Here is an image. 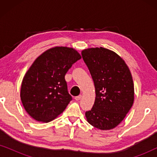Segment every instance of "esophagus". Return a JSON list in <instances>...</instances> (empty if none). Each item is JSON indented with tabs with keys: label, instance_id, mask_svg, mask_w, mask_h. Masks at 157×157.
Returning <instances> with one entry per match:
<instances>
[{
	"label": "esophagus",
	"instance_id": "34e87169",
	"mask_svg": "<svg viewBox=\"0 0 157 157\" xmlns=\"http://www.w3.org/2000/svg\"><path fill=\"white\" fill-rule=\"evenodd\" d=\"M81 97H82V95H79L78 96H76V97H75V99L76 101H79L81 98Z\"/></svg>",
	"mask_w": 157,
	"mask_h": 157
}]
</instances>
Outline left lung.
Masks as SVG:
<instances>
[{
  "label": "left lung",
  "instance_id": "8db88e82",
  "mask_svg": "<svg viewBox=\"0 0 157 157\" xmlns=\"http://www.w3.org/2000/svg\"><path fill=\"white\" fill-rule=\"evenodd\" d=\"M95 86L96 98L87 121L101 130H110L123 121L134 100L129 68L123 59L109 49L91 48L81 51Z\"/></svg>",
  "mask_w": 157,
  "mask_h": 157
}]
</instances>
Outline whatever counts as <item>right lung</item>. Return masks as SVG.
<instances>
[{
	"label": "right lung",
	"mask_w": 157,
	"mask_h": 157,
	"mask_svg": "<svg viewBox=\"0 0 157 157\" xmlns=\"http://www.w3.org/2000/svg\"><path fill=\"white\" fill-rule=\"evenodd\" d=\"M81 56L73 48L56 46L36 59L23 77L21 99L26 112L37 121L49 122L71 101L65 75Z\"/></svg>",
	"instance_id": "obj_1"
}]
</instances>
